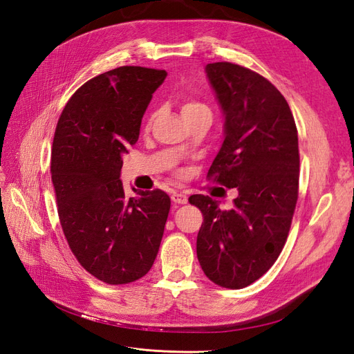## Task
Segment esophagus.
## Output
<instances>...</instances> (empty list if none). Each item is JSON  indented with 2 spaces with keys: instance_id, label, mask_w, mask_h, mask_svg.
Returning <instances> with one entry per match:
<instances>
[{
  "instance_id": "esophagus-1",
  "label": "esophagus",
  "mask_w": 354,
  "mask_h": 354,
  "mask_svg": "<svg viewBox=\"0 0 354 354\" xmlns=\"http://www.w3.org/2000/svg\"><path fill=\"white\" fill-rule=\"evenodd\" d=\"M170 198H172V201L175 204H187L188 203V195L185 192H174Z\"/></svg>"
}]
</instances>
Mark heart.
Returning <instances> with one entry per match:
<instances>
[{
    "mask_svg": "<svg viewBox=\"0 0 354 354\" xmlns=\"http://www.w3.org/2000/svg\"><path fill=\"white\" fill-rule=\"evenodd\" d=\"M200 112H210V109H208L205 104H201V103H197V102H185L180 108L182 118H188L191 115L200 113Z\"/></svg>",
    "mask_w": 354,
    "mask_h": 354,
    "instance_id": "b5f03b06",
    "label": "heart"
}]
</instances>
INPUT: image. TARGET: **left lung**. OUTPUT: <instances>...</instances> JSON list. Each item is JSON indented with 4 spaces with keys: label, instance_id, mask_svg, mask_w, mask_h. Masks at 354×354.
I'll return each instance as SVG.
<instances>
[{
    "label": "left lung",
    "instance_id": "left-lung-1",
    "mask_svg": "<svg viewBox=\"0 0 354 354\" xmlns=\"http://www.w3.org/2000/svg\"><path fill=\"white\" fill-rule=\"evenodd\" d=\"M225 116L223 144L208 179L236 188L230 210L208 195H191L203 212L197 257L205 276L242 289L276 263L292 225L299 187L295 118L267 78L230 62L205 65Z\"/></svg>",
    "mask_w": 354,
    "mask_h": 354
}]
</instances>
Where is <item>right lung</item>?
Here are the masks:
<instances>
[{
  "label": "right lung",
  "instance_id": "right-lung-1",
  "mask_svg": "<svg viewBox=\"0 0 354 354\" xmlns=\"http://www.w3.org/2000/svg\"><path fill=\"white\" fill-rule=\"evenodd\" d=\"M167 73L120 67L91 78L65 104L55 129L50 174L59 221L73 254L108 284L150 271L170 210L162 189L125 195L122 157Z\"/></svg>",
  "mask_w": 354,
  "mask_h": 354
}]
</instances>
